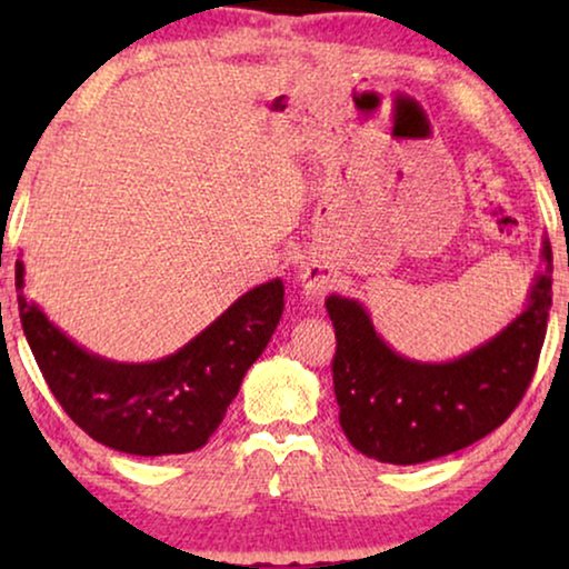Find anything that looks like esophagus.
Wrapping results in <instances>:
<instances>
[{"label": "esophagus", "instance_id": "1", "mask_svg": "<svg viewBox=\"0 0 569 569\" xmlns=\"http://www.w3.org/2000/svg\"><path fill=\"white\" fill-rule=\"evenodd\" d=\"M298 282H300L302 295H306L308 300H318L321 295H326V290H331L333 274H331V269L326 267V263L316 261V259H308L300 267Z\"/></svg>", "mask_w": 569, "mask_h": 569}]
</instances>
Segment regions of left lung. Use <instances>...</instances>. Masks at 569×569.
I'll return each mask as SVG.
<instances>
[{"label": "left lung", "instance_id": "obj_1", "mask_svg": "<svg viewBox=\"0 0 569 569\" xmlns=\"http://www.w3.org/2000/svg\"><path fill=\"white\" fill-rule=\"evenodd\" d=\"M551 308V246L520 313L456 360L419 362L386 345L360 300L329 295L339 425L362 456L415 466L456 453L512 415L539 362Z\"/></svg>", "mask_w": 569, "mask_h": 569}]
</instances>
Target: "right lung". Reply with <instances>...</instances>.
Here are the masks:
<instances>
[{
    "label": "right lung",
    "mask_w": 569,
    "mask_h": 569,
    "mask_svg": "<svg viewBox=\"0 0 569 569\" xmlns=\"http://www.w3.org/2000/svg\"><path fill=\"white\" fill-rule=\"evenodd\" d=\"M22 331L61 409L103 446L129 456H178L207 446L284 310L282 279L232 302L178 352L152 362L100 357L28 300L14 263Z\"/></svg>",
    "instance_id": "right-lung-1"
}]
</instances>
